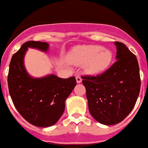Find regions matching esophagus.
Wrapping results in <instances>:
<instances>
[{
    "label": "esophagus",
    "mask_w": 148,
    "mask_h": 148,
    "mask_svg": "<svg viewBox=\"0 0 148 148\" xmlns=\"http://www.w3.org/2000/svg\"><path fill=\"white\" fill-rule=\"evenodd\" d=\"M76 80H77V84H80V83H81V82H82L81 77L77 76L76 77Z\"/></svg>",
    "instance_id": "esophagus-1"
}]
</instances>
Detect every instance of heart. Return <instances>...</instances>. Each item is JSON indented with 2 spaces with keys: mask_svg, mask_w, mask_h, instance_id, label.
<instances>
[{
  "mask_svg": "<svg viewBox=\"0 0 148 148\" xmlns=\"http://www.w3.org/2000/svg\"><path fill=\"white\" fill-rule=\"evenodd\" d=\"M113 53L100 45H84L74 48L71 61L74 64H84L88 74H96L105 71L112 62Z\"/></svg>",
  "mask_w": 148,
  "mask_h": 148,
  "instance_id": "heart-1",
  "label": "heart"
}]
</instances>
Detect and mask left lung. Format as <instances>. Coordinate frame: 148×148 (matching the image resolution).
<instances>
[{
    "label": "left lung",
    "mask_w": 148,
    "mask_h": 148,
    "mask_svg": "<svg viewBox=\"0 0 148 148\" xmlns=\"http://www.w3.org/2000/svg\"><path fill=\"white\" fill-rule=\"evenodd\" d=\"M116 47V62L96 76H82L89 110L104 125L119 123L135 106L141 88L137 58L121 42Z\"/></svg>",
    "instance_id": "1"
}]
</instances>
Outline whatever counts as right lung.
<instances>
[{
    "label": "right lung",
    "instance_id": "right-lung-1",
    "mask_svg": "<svg viewBox=\"0 0 148 148\" xmlns=\"http://www.w3.org/2000/svg\"><path fill=\"white\" fill-rule=\"evenodd\" d=\"M28 47L47 52L49 44L30 40L13 54L7 77L9 92L13 105L26 121L38 127H49L56 123L64 113L65 100L75 87L76 79H63L54 74L32 77L24 66Z\"/></svg>",
    "mask_w": 148,
    "mask_h": 148
}]
</instances>
